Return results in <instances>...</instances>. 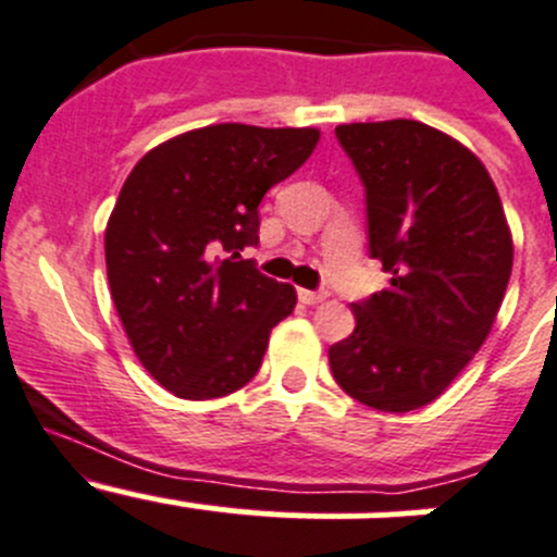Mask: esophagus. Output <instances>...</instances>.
Wrapping results in <instances>:
<instances>
[{
    "instance_id": "obj_1",
    "label": "esophagus",
    "mask_w": 557,
    "mask_h": 557,
    "mask_svg": "<svg viewBox=\"0 0 557 557\" xmlns=\"http://www.w3.org/2000/svg\"><path fill=\"white\" fill-rule=\"evenodd\" d=\"M297 297H300V302H306V306H317V302H322L324 297H327V292H311V289H297Z\"/></svg>"
}]
</instances>
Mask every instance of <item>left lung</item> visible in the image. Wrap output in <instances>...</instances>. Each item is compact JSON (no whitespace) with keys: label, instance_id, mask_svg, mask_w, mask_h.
Instances as JSON below:
<instances>
[{"label":"left lung","instance_id":"left-lung-1","mask_svg":"<svg viewBox=\"0 0 557 557\" xmlns=\"http://www.w3.org/2000/svg\"><path fill=\"white\" fill-rule=\"evenodd\" d=\"M366 186L368 251L387 289L351 302L355 333L330 346L335 382L379 411L436 400L471 362L511 276V233L484 164L411 119L335 126Z\"/></svg>","mask_w":557,"mask_h":557}]
</instances>
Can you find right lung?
<instances>
[{
	"label": "right lung",
	"instance_id": "1",
	"mask_svg": "<svg viewBox=\"0 0 557 557\" xmlns=\"http://www.w3.org/2000/svg\"><path fill=\"white\" fill-rule=\"evenodd\" d=\"M319 129L213 124L151 148L121 186L104 230L115 311L137 360L186 400L255 379L295 286L262 276L260 202L317 148Z\"/></svg>",
	"mask_w": 557,
	"mask_h": 557
}]
</instances>
